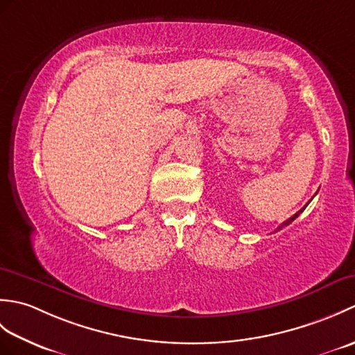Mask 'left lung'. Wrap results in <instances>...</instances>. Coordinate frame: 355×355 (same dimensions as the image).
I'll list each match as a JSON object with an SVG mask.
<instances>
[{"mask_svg": "<svg viewBox=\"0 0 355 355\" xmlns=\"http://www.w3.org/2000/svg\"><path fill=\"white\" fill-rule=\"evenodd\" d=\"M304 209H305V207H304ZM304 209H300V210H299V212H296V214H294V215H293L291 218H288V220H286L285 223H282L281 225H279V229H282V227H284V225H288L290 223H293L294 220H296V218H297V216L300 215V212H304ZM279 229H277V230H279Z\"/></svg>", "mask_w": 355, "mask_h": 355, "instance_id": "8db88e82", "label": "left lung"}]
</instances>
